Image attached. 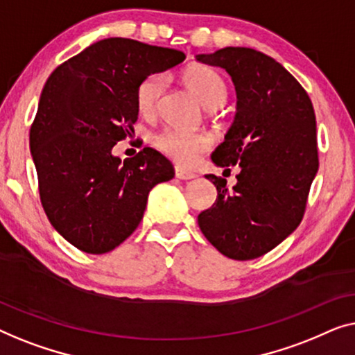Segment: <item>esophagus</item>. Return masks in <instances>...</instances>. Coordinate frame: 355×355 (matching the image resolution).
Listing matches in <instances>:
<instances>
[{"mask_svg":"<svg viewBox=\"0 0 355 355\" xmlns=\"http://www.w3.org/2000/svg\"><path fill=\"white\" fill-rule=\"evenodd\" d=\"M175 177L180 178V180H191V178L196 177V175H194L193 172L184 171L183 167H175Z\"/></svg>","mask_w":355,"mask_h":355,"instance_id":"obj_1","label":"esophagus"}]
</instances>
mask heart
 Here are the masks:
<instances>
[{"label": "heart", "mask_w": 355, "mask_h": 355, "mask_svg": "<svg viewBox=\"0 0 355 355\" xmlns=\"http://www.w3.org/2000/svg\"><path fill=\"white\" fill-rule=\"evenodd\" d=\"M183 82L209 109L220 106L225 101V83L212 69L204 66L189 67L183 73ZM164 87H166V78L162 73H151L138 83L137 106L143 116H153L157 111ZM211 137L206 133L182 132L175 128H164L153 138V144L159 151L183 166H191L193 162H196L199 154L211 148Z\"/></svg>", "instance_id": "1"}]
</instances>
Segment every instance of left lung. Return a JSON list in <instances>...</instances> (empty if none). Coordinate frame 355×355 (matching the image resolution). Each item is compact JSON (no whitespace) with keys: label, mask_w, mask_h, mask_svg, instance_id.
<instances>
[{"label":"left lung","mask_w":355,"mask_h":355,"mask_svg":"<svg viewBox=\"0 0 355 355\" xmlns=\"http://www.w3.org/2000/svg\"><path fill=\"white\" fill-rule=\"evenodd\" d=\"M225 69L236 89V116L212 153L218 167L239 166L233 191L206 175L217 199L198 216L204 236L223 256L251 261L278 246L301 223L318 171L317 122L311 98L275 59L251 48L198 54Z\"/></svg>","instance_id":"obj_1"}]
</instances>
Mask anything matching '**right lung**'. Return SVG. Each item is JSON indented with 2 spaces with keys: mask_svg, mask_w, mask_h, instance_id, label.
Wrapping results in <instances>:
<instances>
[{
  "mask_svg": "<svg viewBox=\"0 0 355 355\" xmlns=\"http://www.w3.org/2000/svg\"><path fill=\"white\" fill-rule=\"evenodd\" d=\"M182 51L106 38L54 69L30 127V151L48 220L72 246L104 254L141 222L148 194L175 175L153 148L121 161L112 148L133 132L137 87L178 66Z\"/></svg>",
  "mask_w": 355,
  "mask_h": 355,
  "instance_id": "1",
  "label": "right lung"
}]
</instances>
